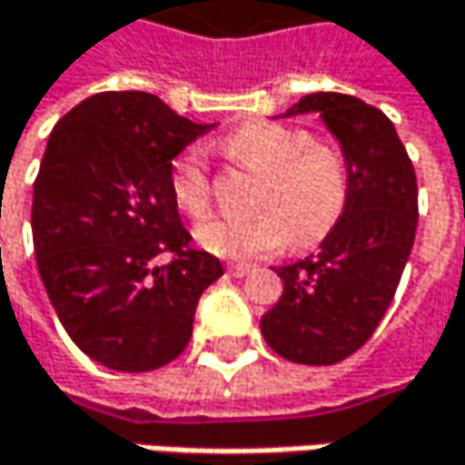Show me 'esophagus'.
<instances>
[{
    "instance_id": "1",
    "label": "esophagus",
    "mask_w": 465,
    "mask_h": 465,
    "mask_svg": "<svg viewBox=\"0 0 465 465\" xmlns=\"http://www.w3.org/2000/svg\"><path fill=\"white\" fill-rule=\"evenodd\" d=\"M250 272H252L250 263H232V266H229V274L232 276H247Z\"/></svg>"
}]
</instances>
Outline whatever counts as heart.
Returning a JSON list of instances; mask_svg holds the SVG:
<instances>
[{"label": "heart", "instance_id": "1", "mask_svg": "<svg viewBox=\"0 0 465 465\" xmlns=\"http://www.w3.org/2000/svg\"><path fill=\"white\" fill-rule=\"evenodd\" d=\"M218 148L242 167L258 173L252 218L207 221L196 229L199 244L229 261H250L292 247H312L335 229L351 193V170L335 146L312 141L269 119L244 122L218 141ZM170 193L189 218L213 207L207 159L199 146L183 148L170 162Z\"/></svg>", "mask_w": 465, "mask_h": 465}]
</instances>
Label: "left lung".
<instances>
[{"instance_id":"8db88e82","label":"left lung","mask_w":465,"mask_h":465,"mask_svg":"<svg viewBox=\"0 0 465 465\" xmlns=\"http://www.w3.org/2000/svg\"><path fill=\"white\" fill-rule=\"evenodd\" d=\"M351 170L346 213L319 252L274 269L284 292L261 319L266 343L298 364H335L361 349L400 287L418 226V181L391 119L343 93H312Z\"/></svg>"}]
</instances>
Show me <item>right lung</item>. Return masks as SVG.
Masks as SVG:
<instances>
[{
    "mask_svg": "<svg viewBox=\"0 0 465 465\" xmlns=\"http://www.w3.org/2000/svg\"><path fill=\"white\" fill-rule=\"evenodd\" d=\"M207 130L130 90L82 101L50 133L31 204L36 266L65 332L104 367L181 357L202 292L223 274L191 247L170 193V162Z\"/></svg>",
    "mask_w": 465,
    "mask_h": 465,
    "instance_id": "1",
    "label": "right lung"
}]
</instances>
